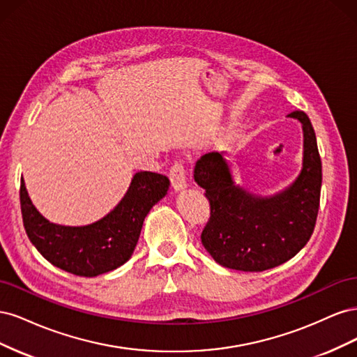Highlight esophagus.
<instances>
[{"label":"esophagus","mask_w":357,"mask_h":357,"mask_svg":"<svg viewBox=\"0 0 357 357\" xmlns=\"http://www.w3.org/2000/svg\"><path fill=\"white\" fill-rule=\"evenodd\" d=\"M169 180L171 185L176 190H181L188 186L186 181V168H185V162L183 160H176L174 164L169 168Z\"/></svg>","instance_id":"obj_1"}]
</instances>
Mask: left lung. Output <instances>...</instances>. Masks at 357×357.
Listing matches in <instances>:
<instances>
[{
  "mask_svg": "<svg viewBox=\"0 0 357 357\" xmlns=\"http://www.w3.org/2000/svg\"><path fill=\"white\" fill-rule=\"evenodd\" d=\"M304 129V168L294 185L271 198L235 186L222 153L204 155L193 178L205 189L210 219L201 241L218 264L261 273L284 264L314 231L321 188V160L314 128L304 112H291Z\"/></svg>",
  "mask_w": 357,
  "mask_h": 357,
  "instance_id": "1",
  "label": "left lung"
}]
</instances>
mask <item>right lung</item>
<instances>
[{"label": "right lung", "instance_id": "add662e5", "mask_svg": "<svg viewBox=\"0 0 357 357\" xmlns=\"http://www.w3.org/2000/svg\"><path fill=\"white\" fill-rule=\"evenodd\" d=\"M164 174L139 171L123 199L104 219L88 226H62L46 220L32 205L20 180V210L28 238L41 256L63 271L96 277L123 265L132 256L147 213L167 195Z\"/></svg>", "mask_w": 357, "mask_h": 357}]
</instances>
